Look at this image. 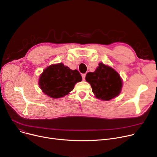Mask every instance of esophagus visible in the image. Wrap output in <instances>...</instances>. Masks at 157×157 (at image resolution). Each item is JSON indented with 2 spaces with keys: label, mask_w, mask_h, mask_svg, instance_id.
I'll list each match as a JSON object with an SVG mask.
<instances>
[{
  "label": "esophagus",
  "mask_w": 157,
  "mask_h": 157,
  "mask_svg": "<svg viewBox=\"0 0 157 157\" xmlns=\"http://www.w3.org/2000/svg\"><path fill=\"white\" fill-rule=\"evenodd\" d=\"M85 77H86V74H82V78H83V80L85 79Z\"/></svg>",
  "instance_id": "obj_1"
}]
</instances>
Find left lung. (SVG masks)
<instances>
[{"label": "left lung", "instance_id": "left-lung-1", "mask_svg": "<svg viewBox=\"0 0 157 157\" xmlns=\"http://www.w3.org/2000/svg\"><path fill=\"white\" fill-rule=\"evenodd\" d=\"M85 79L91 85L95 97L102 101H109L121 92L122 80L119 74L103 63H98L94 72L87 73Z\"/></svg>", "mask_w": 157, "mask_h": 157}]
</instances>
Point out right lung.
I'll return each mask as SVG.
<instances>
[{"label":"right lung","mask_w":157,"mask_h":157,"mask_svg":"<svg viewBox=\"0 0 157 157\" xmlns=\"http://www.w3.org/2000/svg\"><path fill=\"white\" fill-rule=\"evenodd\" d=\"M81 80L78 71L71 70L60 63L49 65L44 70L39 77V85L46 95L58 98L67 95Z\"/></svg>","instance_id":"right-lung-1"}]
</instances>
